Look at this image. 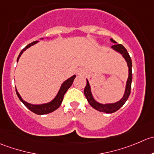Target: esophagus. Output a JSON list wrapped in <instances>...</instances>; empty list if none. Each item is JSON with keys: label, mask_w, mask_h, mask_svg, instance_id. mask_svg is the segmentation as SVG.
<instances>
[{"label": "esophagus", "mask_w": 154, "mask_h": 154, "mask_svg": "<svg viewBox=\"0 0 154 154\" xmlns=\"http://www.w3.org/2000/svg\"><path fill=\"white\" fill-rule=\"evenodd\" d=\"M79 74H82V73H83V72H82V71H80V72H79Z\"/></svg>", "instance_id": "34e87169"}]
</instances>
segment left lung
<instances>
[{"label":"left lung","mask_w":154,"mask_h":154,"mask_svg":"<svg viewBox=\"0 0 154 154\" xmlns=\"http://www.w3.org/2000/svg\"><path fill=\"white\" fill-rule=\"evenodd\" d=\"M111 42H113L115 45H113L112 46V48L114 51H117V52L120 53L121 55L123 56L124 59H125L126 62L127 63V66L129 68V75L128 79H127V83H126V88H125V91H124V96H123L122 98L119 100V101L116 102V103H100L99 102H97V100L94 99V96H93L92 92H91V85H90L89 82H88V79L87 80V85L85 86V90H84V94H85V97H86L88 102L89 103V104L92 106L94 109H95L96 110L99 111V112H105V113L107 114H111L115 112L116 111H118V109H121V107H122L124 105V103L127 102V100H128V97L130 94V90H131V84H132V60H131V57L129 56L128 51H127L125 48H124V45H122L121 44H117V42H115L112 38L110 39Z\"/></svg>","instance_id":"1"}]
</instances>
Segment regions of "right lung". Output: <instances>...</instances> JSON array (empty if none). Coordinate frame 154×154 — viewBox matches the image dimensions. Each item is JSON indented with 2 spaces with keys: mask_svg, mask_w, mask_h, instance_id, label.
<instances>
[{
  "mask_svg": "<svg viewBox=\"0 0 154 154\" xmlns=\"http://www.w3.org/2000/svg\"><path fill=\"white\" fill-rule=\"evenodd\" d=\"M40 39H43V38H41ZM38 42H39V41H34V42L28 44L25 48H24L22 50V51L20 52V54H19V57H18L17 62L19 61V57H21L22 53H23L26 49L30 48V47L32 46V45H35V44L37 43ZM75 77H76V75H73L72 76H71L68 79H66V81H64V82L62 83L61 86H60V89H59L58 92H57V95L55 96V97H54L51 101L48 102V103H42V104H31V103H27V102L25 101V100L22 98V97L20 96L19 93L18 92L17 89L16 88V94H17L18 97H19V100H21V102L25 105L29 110H30L32 112H33V113L36 114V115H45V114L51 113V112H54V111H55L56 109H57L59 107H60V106L61 105L62 101H63V100L64 94H66L67 90L70 88L72 84L73 83V81Z\"/></svg>",
  "mask_w": 154,
  "mask_h": 154,
  "instance_id": "right-lung-1",
  "label": "right lung"
}]
</instances>
